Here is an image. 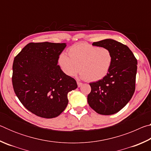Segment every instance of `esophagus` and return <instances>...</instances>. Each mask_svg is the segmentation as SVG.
Wrapping results in <instances>:
<instances>
[{
	"label": "esophagus",
	"mask_w": 151,
	"mask_h": 151,
	"mask_svg": "<svg viewBox=\"0 0 151 151\" xmlns=\"http://www.w3.org/2000/svg\"><path fill=\"white\" fill-rule=\"evenodd\" d=\"M77 85H78V87H81V86L83 85V83H80V82H77Z\"/></svg>",
	"instance_id": "1"
}]
</instances>
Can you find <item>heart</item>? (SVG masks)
Masks as SVG:
<instances>
[{
  "instance_id": "heart-1",
  "label": "heart",
  "mask_w": 151,
  "mask_h": 151,
  "mask_svg": "<svg viewBox=\"0 0 151 151\" xmlns=\"http://www.w3.org/2000/svg\"><path fill=\"white\" fill-rule=\"evenodd\" d=\"M69 57L62 52L58 63L63 72L68 76H75L78 70L81 78L88 81L102 80L108 75L113 61L111 51L86 42H80L68 50Z\"/></svg>"
}]
</instances>
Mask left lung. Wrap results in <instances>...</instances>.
Returning <instances> with one entry per match:
<instances>
[{"mask_svg": "<svg viewBox=\"0 0 151 151\" xmlns=\"http://www.w3.org/2000/svg\"><path fill=\"white\" fill-rule=\"evenodd\" d=\"M111 51L113 61L105 77L90 83L88 103L97 113H116L131 100L135 91L137 60L127 46L111 39L93 43Z\"/></svg>", "mask_w": 151, "mask_h": 151, "instance_id": "obj_1", "label": "left lung"}]
</instances>
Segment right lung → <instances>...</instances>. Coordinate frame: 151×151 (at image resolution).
<instances>
[{
	"mask_svg": "<svg viewBox=\"0 0 151 151\" xmlns=\"http://www.w3.org/2000/svg\"><path fill=\"white\" fill-rule=\"evenodd\" d=\"M66 43L30 42L14 58L12 85L23 106L37 116L57 117L67 106L68 93L77 88L76 81L58 65Z\"/></svg>",
	"mask_w": 151,
	"mask_h": 151,
	"instance_id": "add662e5",
	"label": "right lung"
}]
</instances>
